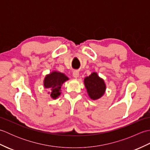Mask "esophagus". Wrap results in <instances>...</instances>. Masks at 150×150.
Masks as SVG:
<instances>
[{
	"label": "esophagus",
	"instance_id": "obj_1",
	"mask_svg": "<svg viewBox=\"0 0 150 150\" xmlns=\"http://www.w3.org/2000/svg\"><path fill=\"white\" fill-rule=\"evenodd\" d=\"M73 76L75 78H77L79 77V72L78 70H74L73 72Z\"/></svg>",
	"mask_w": 150,
	"mask_h": 150
}]
</instances>
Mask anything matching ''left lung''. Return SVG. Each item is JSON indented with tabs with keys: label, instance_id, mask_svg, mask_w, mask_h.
<instances>
[{
	"label": "left lung",
	"instance_id": "obj_1",
	"mask_svg": "<svg viewBox=\"0 0 150 150\" xmlns=\"http://www.w3.org/2000/svg\"><path fill=\"white\" fill-rule=\"evenodd\" d=\"M84 84L88 95L93 100L100 98L106 90V85L104 81L95 72L84 79Z\"/></svg>",
	"mask_w": 150,
	"mask_h": 150
}]
</instances>
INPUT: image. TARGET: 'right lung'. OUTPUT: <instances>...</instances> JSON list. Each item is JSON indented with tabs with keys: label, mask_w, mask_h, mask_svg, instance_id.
<instances>
[{
	"label": "right lung",
	"mask_w": 150,
	"mask_h": 150,
	"mask_svg": "<svg viewBox=\"0 0 150 150\" xmlns=\"http://www.w3.org/2000/svg\"><path fill=\"white\" fill-rule=\"evenodd\" d=\"M68 80V78L62 73L53 71L47 75L44 81V86L46 88H49L51 97L56 98L60 95V88L62 84Z\"/></svg>",
	"instance_id": "add662e5"
}]
</instances>
